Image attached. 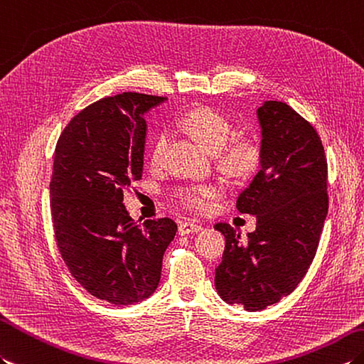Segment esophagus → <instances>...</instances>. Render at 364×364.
Wrapping results in <instances>:
<instances>
[{"mask_svg":"<svg viewBox=\"0 0 364 364\" xmlns=\"http://www.w3.org/2000/svg\"><path fill=\"white\" fill-rule=\"evenodd\" d=\"M203 230V226L196 222H184L178 226V234L180 235H188V234H196Z\"/></svg>","mask_w":364,"mask_h":364,"instance_id":"34e87169","label":"esophagus"}]
</instances>
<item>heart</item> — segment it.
I'll return each mask as SVG.
<instances>
[{
	"instance_id": "obj_1",
	"label": "heart",
	"mask_w": 364,
	"mask_h": 364,
	"mask_svg": "<svg viewBox=\"0 0 364 364\" xmlns=\"http://www.w3.org/2000/svg\"><path fill=\"white\" fill-rule=\"evenodd\" d=\"M181 125L210 154H218V163L228 175L245 176L255 171L259 163V151L256 146L248 141H237L223 149L231 136V125L214 109L193 108L183 116ZM166 147L167 134H158L150 150L151 166L156 167L161 164ZM217 192L218 189L213 184L189 186V188H183L176 192V197L184 206L205 210L209 206V200L217 196Z\"/></svg>"
}]
</instances>
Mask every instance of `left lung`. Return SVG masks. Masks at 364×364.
<instances>
[{"mask_svg": "<svg viewBox=\"0 0 364 364\" xmlns=\"http://www.w3.org/2000/svg\"><path fill=\"white\" fill-rule=\"evenodd\" d=\"M256 116L260 171L237 198L240 213L256 217V231L243 240L231 225H215L226 239L217 293L248 311L296 289L314 262L328 209L327 161L314 127L277 100H265Z\"/></svg>", "mask_w": 364, "mask_h": 364, "instance_id": "obj_1", "label": "left lung"}]
</instances>
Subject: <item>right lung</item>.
<instances>
[{
	"label": "right lung",
	"instance_id": "add662e5",
	"mask_svg": "<svg viewBox=\"0 0 364 364\" xmlns=\"http://www.w3.org/2000/svg\"><path fill=\"white\" fill-rule=\"evenodd\" d=\"M166 100L139 92L100 99L73 117L55 146L49 193L58 250L75 281L114 306L155 293L176 232L167 217L132 220L122 203L142 176L144 116Z\"/></svg>",
	"mask_w": 364,
	"mask_h": 364
}]
</instances>
